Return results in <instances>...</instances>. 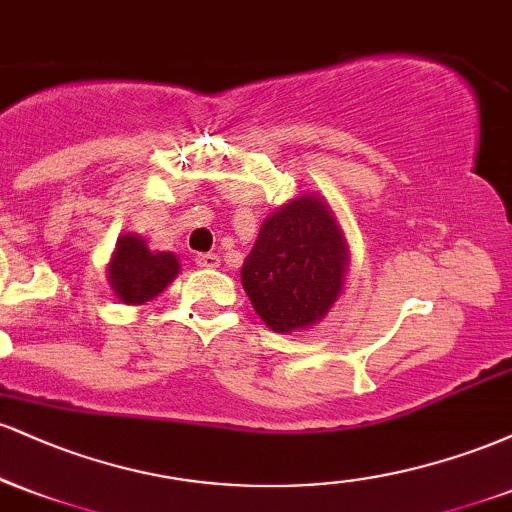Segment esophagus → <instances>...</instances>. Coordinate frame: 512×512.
Listing matches in <instances>:
<instances>
[{
	"mask_svg": "<svg viewBox=\"0 0 512 512\" xmlns=\"http://www.w3.org/2000/svg\"><path fill=\"white\" fill-rule=\"evenodd\" d=\"M195 262H197V267H202V269H214V267H219V255H214V252H199V255L195 257Z\"/></svg>",
	"mask_w": 512,
	"mask_h": 512,
	"instance_id": "1",
	"label": "esophagus"
}]
</instances>
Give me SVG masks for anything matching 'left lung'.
<instances>
[{
  "mask_svg": "<svg viewBox=\"0 0 512 512\" xmlns=\"http://www.w3.org/2000/svg\"><path fill=\"white\" fill-rule=\"evenodd\" d=\"M346 245L320 197L303 195L262 223L245 257L243 289L274 332L315 325L342 293Z\"/></svg>",
  "mask_w": 512,
  "mask_h": 512,
  "instance_id": "1",
  "label": "left lung"
}]
</instances>
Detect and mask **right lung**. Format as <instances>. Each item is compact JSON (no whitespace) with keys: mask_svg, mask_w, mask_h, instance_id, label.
Returning a JSON list of instances; mask_svg holds the SVG:
<instances>
[{"mask_svg":"<svg viewBox=\"0 0 512 512\" xmlns=\"http://www.w3.org/2000/svg\"><path fill=\"white\" fill-rule=\"evenodd\" d=\"M180 264L170 252H151L137 236H122L110 260L108 279L120 301L139 305L151 301L178 274Z\"/></svg>","mask_w":512,"mask_h":512,"instance_id":"add662e5","label":"right lung"}]
</instances>
